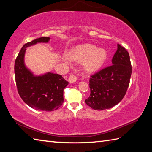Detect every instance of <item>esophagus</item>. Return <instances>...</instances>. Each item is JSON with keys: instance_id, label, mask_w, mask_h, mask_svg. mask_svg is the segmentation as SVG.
<instances>
[{"instance_id": "esophagus-1", "label": "esophagus", "mask_w": 152, "mask_h": 152, "mask_svg": "<svg viewBox=\"0 0 152 152\" xmlns=\"http://www.w3.org/2000/svg\"><path fill=\"white\" fill-rule=\"evenodd\" d=\"M77 80V77L75 74H71V75L69 76L68 78V81L70 83H74Z\"/></svg>"}]
</instances>
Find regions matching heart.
Here are the masks:
<instances>
[{"instance_id":"b5f03b06","label":"heart","mask_w":152,"mask_h":152,"mask_svg":"<svg viewBox=\"0 0 152 152\" xmlns=\"http://www.w3.org/2000/svg\"><path fill=\"white\" fill-rule=\"evenodd\" d=\"M76 60L84 61V65L86 70L92 72L102 66L107 58V51L103 48H96L92 44L80 45L74 51Z\"/></svg>"}]
</instances>
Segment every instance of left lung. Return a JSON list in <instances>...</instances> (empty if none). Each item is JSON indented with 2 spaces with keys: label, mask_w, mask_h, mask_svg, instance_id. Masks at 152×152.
<instances>
[{
  "label": "left lung",
  "mask_w": 152,
  "mask_h": 152,
  "mask_svg": "<svg viewBox=\"0 0 152 152\" xmlns=\"http://www.w3.org/2000/svg\"><path fill=\"white\" fill-rule=\"evenodd\" d=\"M132 64L128 51L119 44L112 59V65L91 76V94L85 100L92 109H110L121 101L127 92L132 75Z\"/></svg>",
  "instance_id": "left-lung-1"
}]
</instances>
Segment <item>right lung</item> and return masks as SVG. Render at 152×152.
<instances>
[{
	"label": "right lung",
	"mask_w": 152,
	"mask_h": 152,
	"mask_svg": "<svg viewBox=\"0 0 152 152\" xmlns=\"http://www.w3.org/2000/svg\"><path fill=\"white\" fill-rule=\"evenodd\" d=\"M50 38L42 37L23 46L15 62V81L19 96L33 109L52 111L58 109L64 102V91L68 82L61 75L48 72L35 76L24 64V56L27 47L37 43L49 42Z\"/></svg>",
	"instance_id": "right-lung-1"
}]
</instances>
